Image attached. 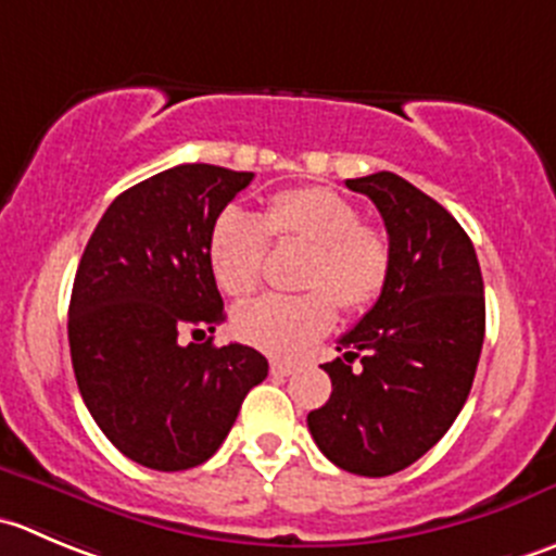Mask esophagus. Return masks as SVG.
Returning a JSON list of instances; mask_svg holds the SVG:
<instances>
[{
  "mask_svg": "<svg viewBox=\"0 0 556 556\" xmlns=\"http://www.w3.org/2000/svg\"><path fill=\"white\" fill-rule=\"evenodd\" d=\"M295 369H299V364H295V361H288V358H271V375H277V377H288V375H293Z\"/></svg>",
  "mask_w": 556,
  "mask_h": 556,
  "instance_id": "esophagus-1",
  "label": "esophagus"
}]
</instances>
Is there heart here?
<instances>
[{"instance_id":"b5f03b06","label":"heart","mask_w":556,"mask_h":556,"mask_svg":"<svg viewBox=\"0 0 556 556\" xmlns=\"http://www.w3.org/2000/svg\"><path fill=\"white\" fill-rule=\"evenodd\" d=\"M268 239L309 247L295 295H263L233 312V331L252 348L293 355L320 339L344 312L375 304L391 277V244L361 223L353 201L328 187H295L266 203L261 217L225 208L208 233V268L225 295L247 299L261 288Z\"/></svg>"}]
</instances>
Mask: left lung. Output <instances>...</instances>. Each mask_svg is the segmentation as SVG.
Masks as SVG:
<instances>
[{
	"mask_svg": "<svg viewBox=\"0 0 556 556\" xmlns=\"http://www.w3.org/2000/svg\"><path fill=\"white\" fill-rule=\"evenodd\" d=\"M386 223L391 277L323 364L331 399L306 415L342 470L393 476L421 459L470 396L486 331L476 247L438 201L391 170L348 179Z\"/></svg>",
	"mask_w": 556,
	"mask_h": 556,
	"instance_id": "8db88e82",
	"label": "left lung"
}]
</instances>
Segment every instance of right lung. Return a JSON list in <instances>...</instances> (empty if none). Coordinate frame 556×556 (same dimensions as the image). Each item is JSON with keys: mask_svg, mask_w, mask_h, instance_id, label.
<instances>
[{"mask_svg": "<svg viewBox=\"0 0 556 556\" xmlns=\"http://www.w3.org/2000/svg\"><path fill=\"white\" fill-rule=\"evenodd\" d=\"M252 176L192 163L129 187L78 263L67 320L78 391L102 434L152 470L212 459L268 375L255 348L208 337L225 320L208 233Z\"/></svg>", "mask_w": 556, "mask_h": 556, "instance_id": "obj_1", "label": "right lung"}]
</instances>
